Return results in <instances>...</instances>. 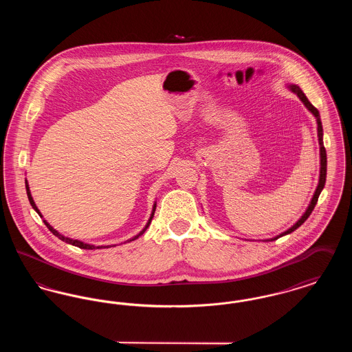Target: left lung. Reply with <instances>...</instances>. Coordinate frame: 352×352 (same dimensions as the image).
Returning <instances> with one entry per match:
<instances>
[{"label": "left lung", "instance_id": "1", "mask_svg": "<svg viewBox=\"0 0 352 352\" xmlns=\"http://www.w3.org/2000/svg\"><path fill=\"white\" fill-rule=\"evenodd\" d=\"M286 87L293 92V94H296L298 98H300V100L303 102V105L307 108V111L310 112V113H313V116L317 118V131H318V142H319V155H320V168H319V181L318 186H317V188H316V192H314V195H313V198H311V201L309 203V206H307V208H306V211L303 212V215H302L301 218L298 219L289 230H286L285 232L283 234H277V236H274V237H272V239H265L264 241H273V240H277L278 237H283L285 234H292L293 231H296L300 226H302L303 223H305V220L310 217V214L313 212V210H314V207H316V204H317V201H318L319 194L322 192V190H323V187H324V184H326V173H327V157H326V149H324V146H323V129H322V121H320V116H319L318 109L310 102V101L307 100V98L305 96V94L302 92L301 88L297 85V84H286Z\"/></svg>", "mask_w": 352, "mask_h": 352}]
</instances>
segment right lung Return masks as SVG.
I'll use <instances>...</instances> for the list:
<instances>
[{"mask_svg":"<svg viewBox=\"0 0 352 352\" xmlns=\"http://www.w3.org/2000/svg\"><path fill=\"white\" fill-rule=\"evenodd\" d=\"M25 184H26V192H28V198H29V201H30V204H32V207H33L34 210L38 212V215L41 217V218H43L42 217V214H41V211L38 210V207H36V204H35V201H34L33 197H32V192H30V187H29V184H28V179L25 181ZM155 207H157V201H154V204H153V210H151V218L148 220V223L145 224V227L142 228V231H140L138 234L133 236L132 239H129V240H126L125 243H129V241H133L135 239H138L141 234H144L146 230H148V227L151 226V219L154 217V211H155ZM43 223L47 226V228L50 230L52 234H55L56 237H59L62 241H66L68 244H71V245H75V247H79V248H82V250H101V248H111V247H115V245H94V244H88V243H84V241H80V240H76V239H69L67 236H65V234H60V232H58L52 226L49 224V221L47 220H43Z\"/></svg>","mask_w":352,"mask_h":352,"instance_id":"right-lung-1","label":"right lung"}]
</instances>
